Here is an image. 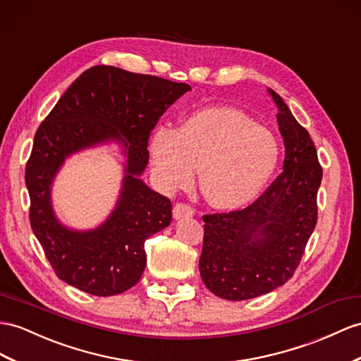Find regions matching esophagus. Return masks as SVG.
<instances>
[{
    "instance_id": "34e87169",
    "label": "esophagus",
    "mask_w": 361,
    "mask_h": 361,
    "mask_svg": "<svg viewBox=\"0 0 361 361\" xmlns=\"http://www.w3.org/2000/svg\"><path fill=\"white\" fill-rule=\"evenodd\" d=\"M173 218L175 219H181V218H189L193 214H195V210H193L192 206L186 204V202H177V204L173 206Z\"/></svg>"
}]
</instances>
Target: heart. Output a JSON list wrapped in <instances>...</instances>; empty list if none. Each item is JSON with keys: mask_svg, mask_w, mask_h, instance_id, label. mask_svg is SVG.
<instances>
[{"mask_svg": "<svg viewBox=\"0 0 361 361\" xmlns=\"http://www.w3.org/2000/svg\"><path fill=\"white\" fill-rule=\"evenodd\" d=\"M151 161L164 190L200 186L212 206L238 209L255 200L279 161L276 137L241 111L206 108L151 138Z\"/></svg>", "mask_w": 361, "mask_h": 361, "instance_id": "heart-1", "label": "heart"}]
</instances>
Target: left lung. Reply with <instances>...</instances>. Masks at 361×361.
Returning <instances> with one entry per match:
<instances>
[{"mask_svg": "<svg viewBox=\"0 0 361 361\" xmlns=\"http://www.w3.org/2000/svg\"><path fill=\"white\" fill-rule=\"evenodd\" d=\"M279 108L283 171L250 206L202 215L201 279L221 299L247 300L290 281L317 224L322 166L311 137L270 90Z\"/></svg>", "mask_w": 361, "mask_h": 361, "instance_id": "8db88e82", "label": "left lung"}]
</instances>
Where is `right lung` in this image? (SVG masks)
<instances>
[{
  "instance_id": "add662e5",
  "label": "right lung",
  "mask_w": 361,
  "mask_h": 361,
  "mask_svg": "<svg viewBox=\"0 0 361 361\" xmlns=\"http://www.w3.org/2000/svg\"><path fill=\"white\" fill-rule=\"evenodd\" d=\"M188 90V84L96 66L73 82L39 125L25 164L29 218L61 281L104 298L125 293L140 281L145 241L171 224L172 204L137 175L149 160L151 131ZM109 137L122 141L128 154L119 204L104 226L87 234L71 233L52 215L49 184L66 156Z\"/></svg>"
}]
</instances>
